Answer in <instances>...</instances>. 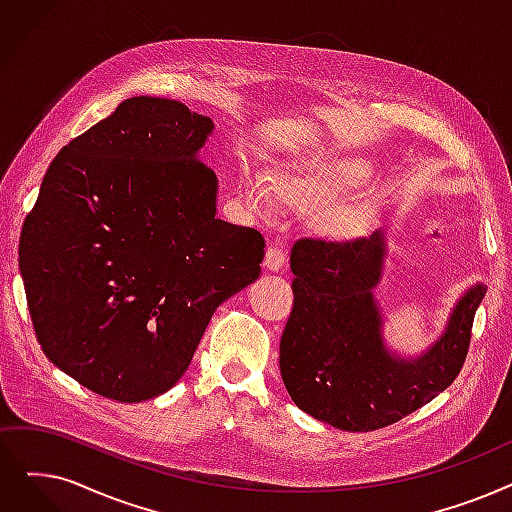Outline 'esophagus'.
Masks as SVG:
<instances>
[{
    "label": "esophagus",
    "instance_id": "esophagus-1",
    "mask_svg": "<svg viewBox=\"0 0 512 512\" xmlns=\"http://www.w3.org/2000/svg\"><path fill=\"white\" fill-rule=\"evenodd\" d=\"M286 263V255L282 249L278 247H270L268 251H265V259H263V265L268 268L270 272H280L282 265Z\"/></svg>",
    "mask_w": 512,
    "mask_h": 512
}]
</instances>
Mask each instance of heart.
<instances>
[{"label": "heart", "mask_w": 512, "mask_h": 512, "mask_svg": "<svg viewBox=\"0 0 512 512\" xmlns=\"http://www.w3.org/2000/svg\"><path fill=\"white\" fill-rule=\"evenodd\" d=\"M307 188V177L299 173H280L274 180V190L282 198H295ZM242 194L247 205L255 213H270L274 209V192L270 182L253 169H244L242 173Z\"/></svg>", "instance_id": "heart-1"}]
</instances>
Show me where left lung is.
Segmentation results:
<instances>
[{
	"mask_svg": "<svg viewBox=\"0 0 512 512\" xmlns=\"http://www.w3.org/2000/svg\"><path fill=\"white\" fill-rule=\"evenodd\" d=\"M385 230L368 238H303L291 251L295 305L280 339V374L297 408L341 431H374L429 404L458 376L487 286L458 297L425 351L402 355L385 339Z\"/></svg>",
	"mask_w": 512,
	"mask_h": 512,
	"instance_id": "obj_1",
	"label": "left lung"
}]
</instances>
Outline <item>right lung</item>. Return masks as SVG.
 Segmentation results:
<instances>
[{
    "label": "right lung",
    "instance_id": "obj_1",
    "mask_svg": "<svg viewBox=\"0 0 512 512\" xmlns=\"http://www.w3.org/2000/svg\"><path fill=\"white\" fill-rule=\"evenodd\" d=\"M215 125L138 96L64 146L20 234L18 265L48 360L136 404L188 370L215 309L259 278L263 236L217 219Z\"/></svg>",
    "mask_w": 512,
    "mask_h": 512
}]
</instances>
